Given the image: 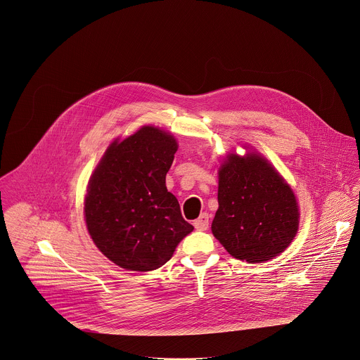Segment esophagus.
Listing matches in <instances>:
<instances>
[{"mask_svg":"<svg viewBox=\"0 0 360 360\" xmlns=\"http://www.w3.org/2000/svg\"><path fill=\"white\" fill-rule=\"evenodd\" d=\"M195 229L196 230H200V231H205L209 229V214L207 213H202L193 223Z\"/></svg>","mask_w":360,"mask_h":360,"instance_id":"34e87169","label":"esophagus"}]
</instances>
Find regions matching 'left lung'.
<instances>
[{
  "mask_svg": "<svg viewBox=\"0 0 360 360\" xmlns=\"http://www.w3.org/2000/svg\"><path fill=\"white\" fill-rule=\"evenodd\" d=\"M217 199L212 233L237 259L269 261L289 247L299 230L292 188L258 153L227 155L219 168Z\"/></svg>",
  "mask_w": 360,
  "mask_h": 360,
  "instance_id": "8db88e82",
  "label": "left lung"
}]
</instances>
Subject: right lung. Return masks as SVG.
<instances>
[{
  "label": "right lung",
  "mask_w": 360,
  "mask_h": 360,
  "mask_svg": "<svg viewBox=\"0 0 360 360\" xmlns=\"http://www.w3.org/2000/svg\"><path fill=\"white\" fill-rule=\"evenodd\" d=\"M176 150L172 134L143 126L115 140L91 175L84 202L88 233L98 250L123 269L148 272L162 266L193 230L165 186Z\"/></svg>",
  "instance_id": "1"
}]
</instances>
